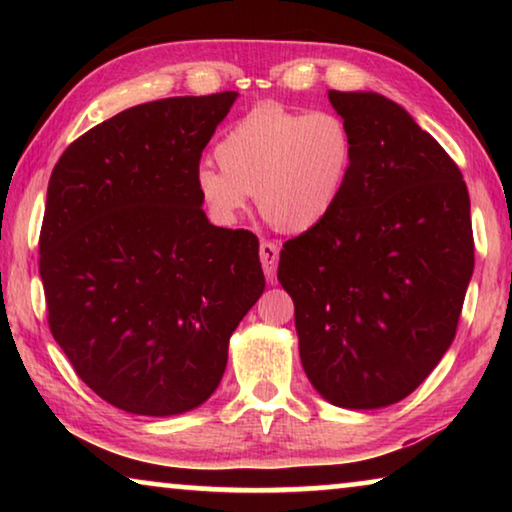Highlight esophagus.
<instances>
[{
	"instance_id": "obj_1",
	"label": "esophagus",
	"mask_w": 512,
	"mask_h": 512,
	"mask_svg": "<svg viewBox=\"0 0 512 512\" xmlns=\"http://www.w3.org/2000/svg\"><path fill=\"white\" fill-rule=\"evenodd\" d=\"M259 259H262V268L268 280H273L277 271V259H280V246L273 241H262L259 244Z\"/></svg>"
}]
</instances>
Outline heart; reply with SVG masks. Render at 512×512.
I'll return each mask as SVG.
<instances>
[{
  "mask_svg": "<svg viewBox=\"0 0 512 512\" xmlns=\"http://www.w3.org/2000/svg\"><path fill=\"white\" fill-rule=\"evenodd\" d=\"M354 153V133L339 112L264 106L221 137L214 149L221 169L203 162L194 187L216 223L235 225L253 194L275 230L300 235L334 212Z\"/></svg>",
  "mask_w": 512,
  "mask_h": 512,
  "instance_id": "obj_1",
  "label": "heart"
}]
</instances>
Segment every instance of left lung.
Here are the masks:
<instances>
[{"label":"left lung","mask_w":512,"mask_h":512,"mask_svg":"<svg viewBox=\"0 0 512 512\" xmlns=\"http://www.w3.org/2000/svg\"><path fill=\"white\" fill-rule=\"evenodd\" d=\"M327 97L352 128L354 164L334 212L282 246L277 280L318 395L341 409H384L454 341L474 271L470 196L400 103L377 92Z\"/></svg>","instance_id":"1"}]
</instances>
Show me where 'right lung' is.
I'll use <instances>...</instances> for the list:
<instances>
[{"label": "right lung", "mask_w": 512, "mask_h": 512, "mask_svg": "<svg viewBox=\"0 0 512 512\" xmlns=\"http://www.w3.org/2000/svg\"><path fill=\"white\" fill-rule=\"evenodd\" d=\"M237 92L119 112L60 155L40 277L76 375L121 411L167 418L219 388L230 336L264 293L259 241L216 228L194 173Z\"/></svg>", "instance_id": "right-lung-1"}]
</instances>
